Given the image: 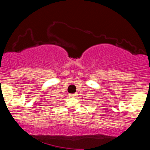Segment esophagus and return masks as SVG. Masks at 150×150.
Masks as SVG:
<instances>
[{
    "label": "esophagus",
    "instance_id": "obj_1",
    "mask_svg": "<svg viewBox=\"0 0 150 150\" xmlns=\"http://www.w3.org/2000/svg\"><path fill=\"white\" fill-rule=\"evenodd\" d=\"M69 96H70V97H75L77 96V93H75V94H69Z\"/></svg>",
    "mask_w": 150,
    "mask_h": 150
}]
</instances>
